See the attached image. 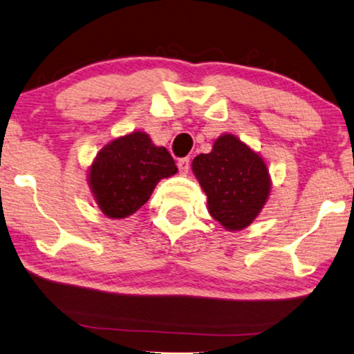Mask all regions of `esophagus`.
Segmentation results:
<instances>
[{"label":"esophagus","instance_id":"obj_1","mask_svg":"<svg viewBox=\"0 0 354 354\" xmlns=\"http://www.w3.org/2000/svg\"><path fill=\"white\" fill-rule=\"evenodd\" d=\"M177 166H178V171L182 174H187L189 169V158L188 156H185V158H180L177 161Z\"/></svg>","mask_w":354,"mask_h":354}]
</instances>
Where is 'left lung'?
<instances>
[{
  "mask_svg": "<svg viewBox=\"0 0 354 354\" xmlns=\"http://www.w3.org/2000/svg\"><path fill=\"white\" fill-rule=\"evenodd\" d=\"M193 172L207 194L208 213L227 230L248 227L266 204L271 178L262 156L229 133L210 153L193 160Z\"/></svg>",
  "mask_w": 354,
  "mask_h": 354,
  "instance_id": "1",
  "label": "left lung"
}]
</instances>
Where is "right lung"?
<instances>
[{
	"label": "right lung",
	"instance_id": "1",
	"mask_svg": "<svg viewBox=\"0 0 354 354\" xmlns=\"http://www.w3.org/2000/svg\"><path fill=\"white\" fill-rule=\"evenodd\" d=\"M176 172L177 166L165 147H156L147 133L133 131L97 153L88 182L103 215L122 219L146 204L161 178Z\"/></svg>",
	"mask_w": 354,
	"mask_h": 354
}]
</instances>
